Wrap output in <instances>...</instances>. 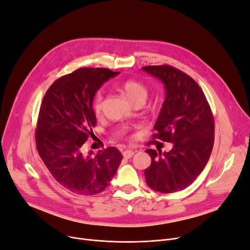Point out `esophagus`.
Wrapping results in <instances>:
<instances>
[{
  "label": "esophagus",
  "instance_id": "esophagus-1",
  "mask_svg": "<svg viewBox=\"0 0 250 250\" xmlns=\"http://www.w3.org/2000/svg\"><path fill=\"white\" fill-rule=\"evenodd\" d=\"M134 154H135V151L132 150V149H126V150H125V151L123 152L124 157L126 158V159L132 158V157L134 156Z\"/></svg>",
  "mask_w": 250,
  "mask_h": 250
}]
</instances>
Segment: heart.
<instances>
[{
    "mask_svg": "<svg viewBox=\"0 0 250 250\" xmlns=\"http://www.w3.org/2000/svg\"><path fill=\"white\" fill-rule=\"evenodd\" d=\"M119 89L123 92V94L126 97V99L131 102L134 103L139 100H144L146 99L148 91L146 86L140 82L133 81V80H128L121 83L119 85ZM102 105H103V96L98 93L93 100V111L94 113L99 116L102 112Z\"/></svg>",
    "mask_w": 250,
    "mask_h": 250,
    "instance_id": "heart-1",
    "label": "heart"
}]
</instances>
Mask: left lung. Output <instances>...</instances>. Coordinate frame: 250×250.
I'll return each instance as SVG.
<instances>
[{"label":"left lung","mask_w":250,"mask_h":250,"mask_svg":"<svg viewBox=\"0 0 250 250\" xmlns=\"http://www.w3.org/2000/svg\"><path fill=\"white\" fill-rule=\"evenodd\" d=\"M142 69L160 80L166 89L153 137L172 144L168 152L146 150L151 165L144 171L145 180L154 191L178 192L190 186L208 164L214 119L203 91L188 74L169 65Z\"/></svg>","instance_id":"8db88e82"}]
</instances>
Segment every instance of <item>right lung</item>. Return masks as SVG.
<instances>
[{"label": "right lung", "instance_id": "1", "mask_svg": "<svg viewBox=\"0 0 250 250\" xmlns=\"http://www.w3.org/2000/svg\"><path fill=\"white\" fill-rule=\"evenodd\" d=\"M119 72L107 68H79L54 82L42 101L36 131L39 154L63 187L80 195H95L110 185L123 154L108 147L85 153L83 144L97 124L94 97Z\"/></svg>", "mask_w": 250, "mask_h": 250}]
</instances>
